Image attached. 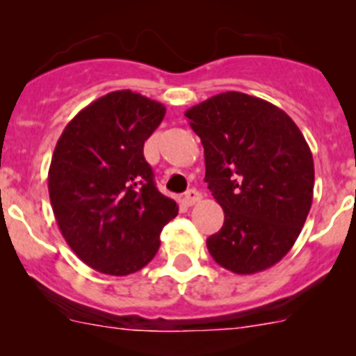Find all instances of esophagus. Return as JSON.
I'll return each mask as SVG.
<instances>
[{"instance_id":"esophagus-1","label":"esophagus","mask_w":356,"mask_h":356,"mask_svg":"<svg viewBox=\"0 0 356 356\" xmlns=\"http://www.w3.org/2000/svg\"><path fill=\"white\" fill-rule=\"evenodd\" d=\"M201 200V193L198 189H189V191L184 193V196H182V201H184V204H188V207H193L195 203H198Z\"/></svg>"}]
</instances>
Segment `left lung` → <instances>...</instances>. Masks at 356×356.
<instances>
[{"instance_id":"1","label":"left lung","mask_w":356,"mask_h":356,"mask_svg":"<svg viewBox=\"0 0 356 356\" xmlns=\"http://www.w3.org/2000/svg\"><path fill=\"white\" fill-rule=\"evenodd\" d=\"M204 148V182L224 210L207 239L211 258L239 275L267 270L296 243L314 200V158L279 106L238 91L186 111Z\"/></svg>"}]
</instances>
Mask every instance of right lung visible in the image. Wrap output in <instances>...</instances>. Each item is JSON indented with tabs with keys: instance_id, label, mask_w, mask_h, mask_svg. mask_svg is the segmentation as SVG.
I'll return each instance as SVG.
<instances>
[{
	"instance_id": "right-lung-1",
	"label": "right lung",
	"mask_w": 356,
	"mask_h": 356,
	"mask_svg": "<svg viewBox=\"0 0 356 356\" xmlns=\"http://www.w3.org/2000/svg\"><path fill=\"white\" fill-rule=\"evenodd\" d=\"M163 117L161 103L122 89L79 111L56 143L48 172L56 224L72 251L102 274L146 267L179 211L143 155Z\"/></svg>"
}]
</instances>
